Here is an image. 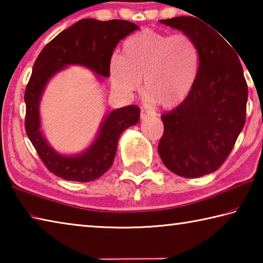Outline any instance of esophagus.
<instances>
[{
	"label": "esophagus",
	"mask_w": 263,
	"mask_h": 263,
	"mask_svg": "<svg viewBox=\"0 0 263 263\" xmlns=\"http://www.w3.org/2000/svg\"><path fill=\"white\" fill-rule=\"evenodd\" d=\"M151 116H153L152 112H149V111H147V110H141V114H140L141 119H146V118L151 117Z\"/></svg>",
	"instance_id": "esophagus-1"
}]
</instances>
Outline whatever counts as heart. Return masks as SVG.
<instances>
[{"instance_id":"b5f03b06","label":"heart","mask_w":263,"mask_h":263,"mask_svg":"<svg viewBox=\"0 0 263 263\" xmlns=\"http://www.w3.org/2000/svg\"><path fill=\"white\" fill-rule=\"evenodd\" d=\"M201 69V50L186 33L168 34L144 30L128 37L122 55L109 62L114 86L125 94L144 92L152 103L173 109L188 99Z\"/></svg>"}]
</instances>
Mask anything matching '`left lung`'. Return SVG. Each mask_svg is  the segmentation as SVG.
<instances>
[{
  "label": "left lung",
  "instance_id": "left-lung-1",
  "mask_svg": "<svg viewBox=\"0 0 263 263\" xmlns=\"http://www.w3.org/2000/svg\"><path fill=\"white\" fill-rule=\"evenodd\" d=\"M195 17L160 20L193 37L201 50L197 82L183 103L161 116L164 130L158 146L164 166L188 179L216 172L228 159L246 122L248 97L235 48Z\"/></svg>",
  "mask_w": 263,
  "mask_h": 263
}]
</instances>
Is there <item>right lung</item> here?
<instances>
[{"label": "right lung", "instance_id": "1", "mask_svg": "<svg viewBox=\"0 0 263 263\" xmlns=\"http://www.w3.org/2000/svg\"><path fill=\"white\" fill-rule=\"evenodd\" d=\"M138 29V25L123 20H81L58 34L38 55L25 89V131L39 158L54 175L75 182L99 179L112 166L119 137L139 122L140 109L127 105L112 110L102 121L97 137L89 147L80 154L64 155L51 147L41 130L39 104L46 84L69 65L89 68L99 80L109 78V62L115 47Z\"/></svg>", "mask_w": 263, "mask_h": 263}]
</instances>
